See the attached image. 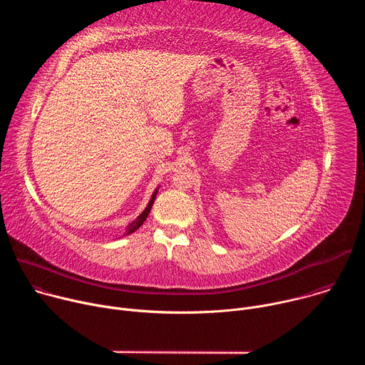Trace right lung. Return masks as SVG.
<instances>
[{
  "label": "right lung",
  "instance_id": "1",
  "mask_svg": "<svg viewBox=\"0 0 365 365\" xmlns=\"http://www.w3.org/2000/svg\"><path fill=\"white\" fill-rule=\"evenodd\" d=\"M155 193H158V190H154V193H153V196H151V199H150V202H148V205H147V207L145 210L143 211V214L135 220V221H133L130 225H128V228H127V235L128 234H131V232H134L135 230H138L141 225H143V222L145 221V218L148 217V212H150V210H151V206H153V203H154V197H155Z\"/></svg>",
  "mask_w": 365,
  "mask_h": 365
}]
</instances>
